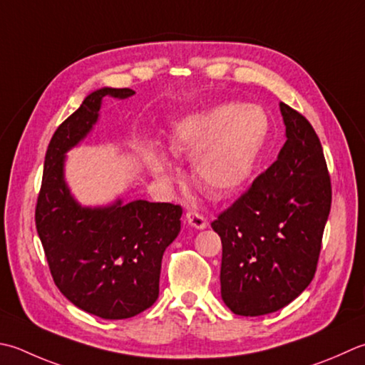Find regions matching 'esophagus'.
Here are the masks:
<instances>
[{
	"label": "esophagus",
	"mask_w": 365,
	"mask_h": 365,
	"mask_svg": "<svg viewBox=\"0 0 365 365\" xmlns=\"http://www.w3.org/2000/svg\"><path fill=\"white\" fill-rule=\"evenodd\" d=\"M187 221H188V225L196 227V230H204V227L207 226L205 218L201 215V213H197L195 210L187 212Z\"/></svg>",
	"instance_id": "1"
}]
</instances>
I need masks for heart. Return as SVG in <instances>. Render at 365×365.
I'll return each mask as SVG.
<instances>
[{"label":"heart","mask_w":365,"mask_h":365,"mask_svg":"<svg viewBox=\"0 0 365 365\" xmlns=\"http://www.w3.org/2000/svg\"><path fill=\"white\" fill-rule=\"evenodd\" d=\"M267 133L269 121L259 107L221 104L178 121L168 147L174 156H192L196 187L223 199L250 180ZM147 161L160 180H169V164L161 155L148 152Z\"/></svg>","instance_id":"1"}]
</instances>
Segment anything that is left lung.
I'll list each match as a JSON object with an SVG mask.
<instances>
[{"mask_svg": "<svg viewBox=\"0 0 365 365\" xmlns=\"http://www.w3.org/2000/svg\"><path fill=\"white\" fill-rule=\"evenodd\" d=\"M287 142L212 227L223 245L221 299L235 315L283 309L317 272L332 188L323 147L310 121L280 103Z\"/></svg>", "mask_w": 365, "mask_h": 365, "instance_id": "left-lung-1", "label": "left lung"}]
</instances>
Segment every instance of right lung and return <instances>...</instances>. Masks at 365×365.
Listing matches in <instances>:
<instances>
[{
	"label": "right lung",
	"instance_id": "add662e5",
	"mask_svg": "<svg viewBox=\"0 0 365 365\" xmlns=\"http://www.w3.org/2000/svg\"><path fill=\"white\" fill-rule=\"evenodd\" d=\"M130 88H101L56 128L47 147L36 204V230L56 288L78 309L104 319L139 315L160 292L163 253L180 232L182 207L118 201L82 207L64 182V153L96 123L106 96L130 98Z\"/></svg>",
	"mask_w": 365,
	"mask_h": 365
}]
</instances>
